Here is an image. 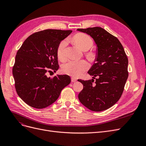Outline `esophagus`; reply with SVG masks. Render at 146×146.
<instances>
[{"label":"esophagus","instance_id":"34e87169","mask_svg":"<svg viewBox=\"0 0 146 146\" xmlns=\"http://www.w3.org/2000/svg\"><path fill=\"white\" fill-rule=\"evenodd\" d=\"M71 81L72 82H77V79L74 77H71Z\"/></svg>","mask_w":146,"mask_h":146}]
</instances>
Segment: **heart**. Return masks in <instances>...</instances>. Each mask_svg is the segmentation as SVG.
Segmentation results:
<instances>
[{
	"label": "heart",
	"instance_id": "obj_1",
	"mask_svg": "<svg viewBox=\"0 0 146 146\" xmlns=\"http://www.w3.org/2000/svg\"><path fill=\"white\" fill-rule=\"evenodd\" d=\"M74 41L83 50H88L93 45V41L89 35L80 33L74 37ZM68 44L67 39L61 41L57 48L58 58L64 61L66 59V47ZM90 68V64L86 60H69L62 66V71L69 76L78 77Z\"/></svg>",
	"mask_w": 146,
	"mask_h": 146
}]
</instances>
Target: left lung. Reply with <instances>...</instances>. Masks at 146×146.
Wrapping results in <instances>:
<instances>
[{"instance_id":"1","label":"left lung","mask_w":146,"mask_h":146,"mask_svg":"<svg viewBox=\"0 0 146 146\" xmlns=\"http://www.w3.org/2000/svg\"><path fill=\"white\" fill-rule=\"evenodd\" d=\"M77 30L89 35L97 46L96 63L88 72L92 78L78 80L83 85L78 99L91 111H104L111 107L122 96L129 76L127 56L119 39L105 29L95 27Z\"/></svg>"}]
</instances>
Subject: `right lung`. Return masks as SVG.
Masks as SVG:
<instances>
[{"instance_id":"1","label":"right lung","mask_w":146,"mask_h":146,"mask_svg":"<svg viewBox=\"0 0 146 146\" xmlns=\"http://www.w3.org/2000/svg\"><path fill=\"white\" fill-rule=\"evenodd\" d=\"M72 30L47 29L31 35L17 51L13 68L15 88L25 103L37 109L46 108L59 98L70 83L68 75L48 77L59 68L57 48Z\"/></svg>"}]
</instances>
